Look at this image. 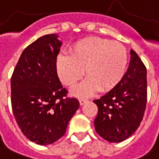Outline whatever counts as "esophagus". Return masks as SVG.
<instances>
[{
  "label": "esophagus",
  "instance_id": "obj_1",
  "mask_svg": "<svg viewBox=\"0 0 159 159\" xmlns=\"http://www.w3.org/2000/svg\"><path fill=\"white\" fill-rule=\"evenodd\" d=\"M87 102H88V99H86V98H80L79 99V103L81 105H83Z\"/></svg>",
  "mask_w": 159,
  "mask_h": 159
}]
</instances>
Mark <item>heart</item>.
Segmentation results:
<instances>
[{"instance_id": "b5f03b06", "label": "heart", "mask_w": 159, "mask_h": 159, "mask_svg": "<svg viewBox=\"0 0 159 159\" xmlns=\"http://www.w3.org/2000/svg\"><path fill=\"white\" fill-rule=\"evenodd\" d=\"M69 54L59 55L56 70L62 83L73 88L83 78L85 69L88 78L74 89L73 93L77 95L112 90L121 81L127 67L126 49L122 43L107 39H82L70 47Z\"/></svg>"}]
</instances>
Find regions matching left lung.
<instances>
[{"label":"left lung","mask_w":159,"mask_h":159,"mask_svg":"<svg viewBox=\"0 0 159 159\" xmlns=\"http://www.w3.org/2000/svg\"><path fill=\"white\" fill-rule=\"evenodd\" d=\"M147 98V68L130 50L129 67L121 81L99 99L93 100L98 109L94 120L97 133L109 142L127 139L142 122Z\"/></svg>","instance_id":"obj_1"}]
</instances>
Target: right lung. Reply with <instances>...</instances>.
Returning a JSON list of instances; mask_svg holds the SVG:
<instances>
[{
    "instance_id": "obj_1",
    "label": "right lung",
    "mask_w": 159,
    "mask_h": 159,
    "mask_svg": "<svg viewBox=\"0 0 159 159\" xmlns=\"http://www.w3.org/2000/svg\"><path fill=\"white\" fill-rule=\"evenodd\" d=\"M47 34L23 50L11 78L14 117L23 135L39 145H49L65 135L79 108V101L66 98L56 61L61 41Z\"/></svg>"
}]
</instances>
